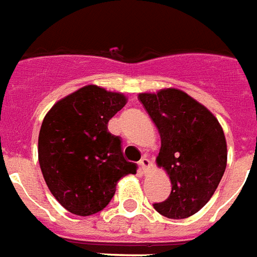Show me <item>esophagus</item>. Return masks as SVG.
Wrapping results in <instances>:
<instances>
[{"instance_id":"esophagus-1","label":"esophagus","mask_w":257,"mask_h":257,"mask_svg":"<svg viewBox=\"0 0 257 257\" xmlns=\"http://www.w3.org/2000/svg\"><path fill=\"white\" fill-rule=\"evenodd\" d=\"M139 166H140V171H142L143 174H148V171L152 168L151 160L147 159V158H143V159L139 162Z\"/></svg>"}]
</instances>
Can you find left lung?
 <instances>
[{
    "label": "left lung",
    "mask_w": 257,
    "mask_h": 257,
    "mask_svg": "<svg viewBox=\"0 0 257 257\" xmlns=\"http://www.w3.org/2000/svg\"><path fill=\"white\" fill-rule=\"evenodd\" d=\"M139 101L159 131L156 163L172 186L155 210L167 218H187L209 202L224 175L228 150L222 126L206 106L179 89L140 93Z\"/></svg>",
    "instance_id": "left-lung-1"
}]
</instances>
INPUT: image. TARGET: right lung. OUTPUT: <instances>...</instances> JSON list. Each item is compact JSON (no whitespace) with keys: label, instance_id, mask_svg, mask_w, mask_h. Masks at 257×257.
<instances>
[{"label":"right lung","instance_id":"add662e5","mask_svg":"<svg viewBox=\"0 0 257 257\" xmlns=\"http://www.w3.org/2000/svg\"><path fill=\"white\" fill-rule=\"evenodd\" d=\"M128 102L122 93L87 85L55 103L39 133V164L58 202L76 215H91L110 202L121 178L136 174L107 122Z\"/></svg>","mask_w":257,"mask_h":257}]
</instances>
